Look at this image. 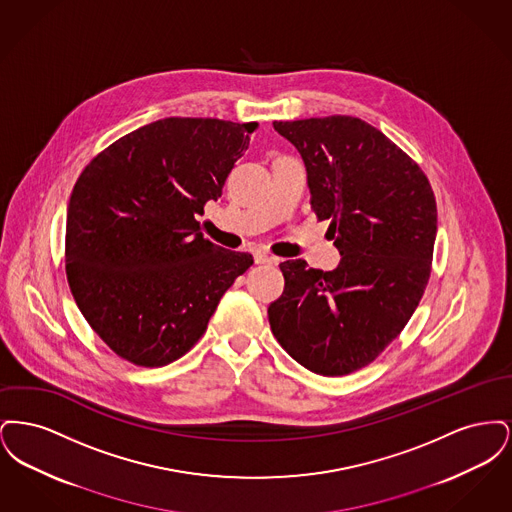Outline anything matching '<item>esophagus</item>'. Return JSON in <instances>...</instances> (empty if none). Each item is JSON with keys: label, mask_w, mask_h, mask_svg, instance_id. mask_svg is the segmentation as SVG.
<instances>
[{"label": "esophagus", "mask_w": 512, "mask_h": 512, "mask_svg": "<svg viewBox=\"0 0 512 512\" xmlns=\"http://www.w3.org/2000/svg\"><path fill=\"white\" fill-rule=\"evenodd\" d=\"M274 261H276V257L270 255V253H265V251H257L255 253V263H259V265H270Z\"/></svg>", "instance_id": "1"}]
</instances>
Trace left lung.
I'll list each match as a JSON object with an SVG mask.
<instances>
[{
  "label": "left lung",
  "mask_w": 512,
  "mask_h": 512,
  "mask_svg": "<svg viewBox=\"0 0 512 512\" xmlns=\"http://www.w3.org/2000/svg\"><path fill=\"white\" fill-rule=\"evenodd\" d=\"M307 167L311 209L330 220L334 270L284 261V293L268 322L299 365L345 376L370 365L418 307L438 230L428 176L401 147L357 117L274 121Z\"/></svg>",
  "instance_id": "8db88e82"
}]
</instances>
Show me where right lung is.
Masks as SVG:
<instances>
[{
	"label": "right lung",
	"mask_w": 512,
	"mask_h": 512,
	"mask_svg": "<svg viewBox=\"0 0 512 512\" xmlns=\"http://www.w3.org/2000/svg\"><path fill=\"white\" fill-rule=\"evenodd\" d=\"M257 122L169 117L113 142L80 172L65 234L74 301L113 353L165 366L205 334L220 297L253 265L201 234Z\"/></svg>",
	"instance_id": "obj_1"
}]
</instances>
